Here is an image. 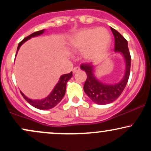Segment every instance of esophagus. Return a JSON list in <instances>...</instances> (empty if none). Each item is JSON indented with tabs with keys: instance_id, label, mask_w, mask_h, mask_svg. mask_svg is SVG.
<instances>
[{
	"instance_id": "obj_1",
	"label": "esophagus",
	"mask_w": 151,
	"mask_h": 151,
	"mask_svg": "<svg viewBox=\"0 0 151 151\" xmlns=\"http://www.w3.org/2000/svg\"><path fill=\"white\" fill-rule=\"evenodd\" d=\"M79 70H80V68H79V67H74L72 72H73V73H75V72H77L78 71H79Z\"/></svg>"
}]
</instances>
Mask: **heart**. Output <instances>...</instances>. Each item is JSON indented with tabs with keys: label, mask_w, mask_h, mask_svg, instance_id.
Segmentation results:
<instances>
[{
	"label": "heart",
	"mask_w": 151,
	"mask_h": 151,
	"mask_svg": "<svg viewBox=\"0 0 151 151\" xmlns=\"http://www.w3.org/2000/svg\"><path fill=\"white\" fill-rule=\"evenodd\" d=\"M111 42L110 34L104 28H84L72 35L69 45L72 51H81L87 60L101 58L108 51Z\"/></svg>",
	"instance_id": "heart-1"
}]
</instances>
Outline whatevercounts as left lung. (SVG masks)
<instances>
[{"instance_id":"left-lung-1","label":"left lung","mask_w":151,"mask_h":151,"mask_svg":"<svg viewBox=\"0 0 151 151\" xmlns=\"http://www.w3.org/2000/svg\"><path fill=\"white\" fill-rule=\"evenodd\" d=\"M115 39V52L124 55L126 60V72L120 82L116 84H106L100 82L93 74V66L91 63H83L81 69L85 71L87 77L84 85V91L91 100L97 104H107L115 101L125 89L129 80L131 58L127 40L115 29L111 27Z\"/></svg>"}]
</instances>
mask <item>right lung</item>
<instances>
[{"instance_id":"obj_1","label":"right lung","mask_w":151,"mask_h":151,"mask_svg":"<svg viewBox=\"0 0 151 151\" xmlns=\"http://www.w3.org/2000/svg\"><path fill=\"white\" fill-rule=\"evenodd\" d=\"M44 32V30L37 31V32H35L33 33L30 35L29 36L24 38L23 40L18 44V49H17V52H18L19 48L23 44L25 41H27V40L30 39V38L32 37H35V36L40 35L42 34ZM17 54V53H16ZM72 77V72H71L70 73L62 75L61 77L60 78V80H59L58 83L57 84V85L55 86L54 89L52 90L51 93L46 97L45 99H43L41 100H32L26 97L25 95L23 94L22 92L21 94L23 96V98L28 102L30 104H31L32 106L35 107V108L42 109V110H47V109L53 108L54 106H55L58 104L60 103L61 101V100L63 98V96H65V93L66 91V85H67V81L70 80V79Z\"/></svg>"}]
</instances>
